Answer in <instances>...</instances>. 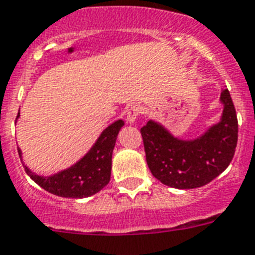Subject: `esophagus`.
Masks as SVG:
<instances>
[{
	"instance_id": "esophagus-1",
	"label": "esophagus",
	"mask_w": 255,
	"mask_h": 255,
	"mask_svg": "<svg viewBox=\"0 0 255 255\" xmlns=\"http://www.w3.org/2000/svg\"><path fill=\"white\" fill-rule=\"evenodd\" d=\"M138 114H140V107L137 106L129 107L127 111V115H126V121H127V123L133 124L134 122H136V119H137Z\"/></svg>"
}]
</instances>
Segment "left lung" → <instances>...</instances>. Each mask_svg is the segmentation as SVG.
<instances>
[{
  "label": "left lung",
  "mask_w": 255,
  "mask_h": 255,
  "mask_svg": "<svg viewBox=\"0 0 255 255\" xmlns=\"http://www.w3.org/2000/svg\"><path fill=\"white\" fill-rule=\"evenodd\" d=\"M220 102V122L192 140L175 137L156 121L140 129L149 170L161 183L179 190L202 187L228 167L237 145L239 122L228 89L221 92Z\"/></svg>",
  "instance_id": "8db88e82"
}]
</instances>
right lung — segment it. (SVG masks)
<instances>
[{
	"instance_id": "add662e5",
	"label": "right lung",
	"mask_w": 255,
	"mask_h": 255,
	"mask_svg": "<svg viewBox=\"0 0 255 255\" xmlns=\"http://www.w3.org/2000/svg\"><path fill=\"white\" fill-rule=\"evenodd\" d=\"M18 118L19 113L16 119ZM123 126L124 122L122 119L110 124L109 127L103 129L94 145L81 160L56 174L43 177L31 171L27 166H24V170L36 185L53 195L72 199H81L94 195L110 182L113 150L117 142L118 133ZM18 153L22 160V150L19 148Z\"/></svg>"
}]
</instances>
